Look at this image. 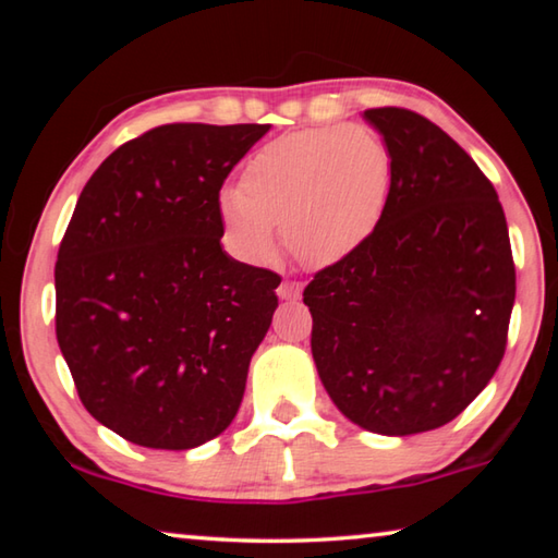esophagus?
Listing matches in <instances>:
<instances>
[{
  "label": "esophagus",
  "mask_w": 558,
  "mask_h": 558,
  "mask_svg": "<svg viewBox=\"0 0 558 558\" xmlns=\"http://www.w3.org/2000/svg\"><path fill=\"white\" fill-rule=\"evenodd\" d=\"M302 295V286L295 280H282L278 288V298L280 300H298Z\"/></svg>",
  "instance_id": "34e87169"
}]
</instances>
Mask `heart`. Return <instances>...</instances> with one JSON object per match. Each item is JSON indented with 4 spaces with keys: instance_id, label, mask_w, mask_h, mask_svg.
<instances>
[{
    "instance_id": "heart-1",
    "label": "heart",
    "mask_w": 558,
    "mask_h": 558,
    "mask_svg": "<svg viewBox=\"0 0 558 558\" xmlns=\"http://www.w3.org/2000/svg\"><path fill=\"white\" fill-rule=\"evenodd\" d=\"M393 189V157L364 125L292 132L263 145L243 167L241 192L219 196L231 251L263 266L288 248L310 268L354 256L379 229Z\"/></svg>"
}]
</instances>
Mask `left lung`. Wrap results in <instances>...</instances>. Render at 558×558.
<instances>
[{
    "label": "left lung",
    "mask_w": 558,
    "mask_h": 558,
    "mask_svg": "<svg viewBox=\"0 0 558 558\" xmlns=\"http://www.w3.org/2000/svg\"><path fill=\"white\" fill-rule=\"evenodd\" d=\"M364 120L393 157L379 229L302 292L329 399L359 428L413 436L475 401L507 347L514 263L495 186L418 112Z\"/></svg>",
    "instance_id": "1"
}]
</instances>
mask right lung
<instances>
[{"label":"right lung","mask_w":558,"mask_h":558,"mask_svg":"<svg viewBox=\"0 0 558 558\" xmlns=\"http://www.w3.org/2000/svg\"><path fill=\"white\" fill-rule=\"evenodd\" d=\"M270 125L174 122L83 186L56 260V339L86 411L135 446L231 426L280 278L221 245L223 179Z\"/></svg>","instance_id":"add662e5"}]
</instances>
